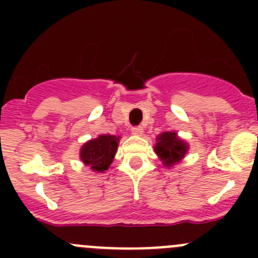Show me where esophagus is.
<instances>
[{
  "mask_svg": "<svg viewBox=\"0 0 258 258\" xmlns=\"http://www.w3.org/2000/svg\"><path fill=\"white\" fill-rule=\"evenodd\" d=\"M132 133L136 134V136H142L143 127L141 126V125H138V126H133V127H132Z\"/></svg>",
  "mask_w": 258,
  "mask_h": 258,
  "instance_id": "esophagus-1",
  "label": "esophagus"
}]
</instances>
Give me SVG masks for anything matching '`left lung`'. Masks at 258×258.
<instances>
[{"mask_svg":"<svg viewBox=\"0 0 258 258\" xmlns=\"http://www.w3.org/2000/svg\"><path fill=\"white\" fill-rule=\"evenodd\" d=\"M155 151L160 156L165 166H172L178 163L187 151V145L173 132H165L157 138Z\"/></svg>","mask_w":258,"mask_h":258,"instance_id":"8db88e82","label":"left lung"}]
</instances>
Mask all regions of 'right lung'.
Returning <instances> with one entry per match:
<instances>
[{
  "label": "right lung",
  "mask_w": 258,
  "mask_h": 258,
  "mask_svg": "<svg viewBox=\"0 0 258 258\" xmlns=\"http://www.w3.org/2000/svg\"><path fill=\"white\" fill-rule=\"evenodd\" d=\"M118 137L99 136L97 140L89 141L80 151L81 160L95 172H104L112 163L117 150Z\"/></svg>",
  "instance_id": "right-lung-1"
}]
</instances>
